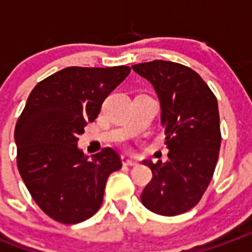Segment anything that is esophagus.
<instances>
[{
    "label": "esophagus",
    "mask_w": 252,
    "mask_h": 252,
    "mask_svg": "<svg viewBox=\"0 0 252 252\" xmlns=\"http://www.w3.org/2000/svg\"><path fill=\"white\" fill-rule=\"evenodd\" d=\"M121 161L124 165H128V167H135L137 165V161H135L133 159H129L128 156H121Z\"/></svg>",
    "instance_id": "34e87169"
}]
</instances>
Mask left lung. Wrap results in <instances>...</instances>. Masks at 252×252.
I'll use <instances>...</instances> for the list:
<instances>
[{"mask_svg":"<svg viewBox=\"0 0 252 252\" xmlns=\"http://www.w3.org/2000/svg\"><path fill=\"white\" fill-rule=\"evenodd\" d=\"M132 69L158 93L169 150L165 163L143 161L152 180L143 189L141 203L158 215H180L196 206L214 176L221 141L218 100L186 65L155 60Z\"/></svg>","mask_w":252,"mask_h":252,"instance_id":"left-lung-1","label":"left lung"}]
</instances>
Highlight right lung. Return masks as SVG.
I'll use <instances>...</instances> for the list:
<instances>
[{
	"label": "right lung",
	"mask_w": 252,
	"mask_h": 252,
	"mask_svg": "<svg viewBox=\"0 0 252 252\" xmlns=\"http://www.w3.org/2000/svg\"><path fill=\"white\" fill-rule=\"evenodd\" d=\"M129 66H69L37 84L14 129L17 167L46 215L64 224L89 219L101 207L108 176L121 168L116 151L89 159L77 147L88 121L124 81Z\"/></svg>",
	"instance_id": "obj_1"
}]
</instances>
